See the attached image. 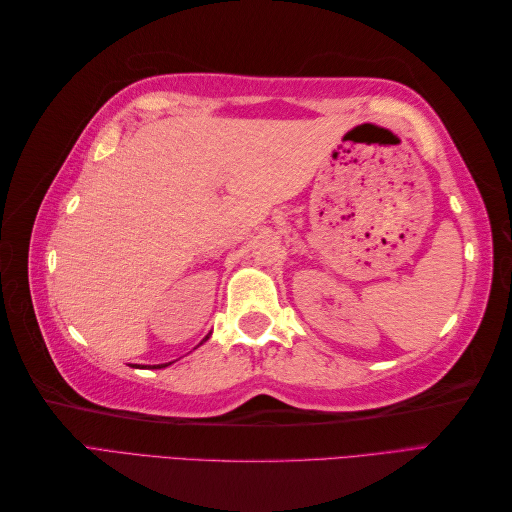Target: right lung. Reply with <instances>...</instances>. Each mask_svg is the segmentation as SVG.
<instances>
[{
	"label": "right lung",
	"instance_id": "add662e5",
	"mask_svg": "<svg viewBox=\"0 0 512 512\" xmlns=\"http://www.w3.org/2000/svg\"><path fill=\"white\" fill-rule=\"evenodd\" d=\"M207 339H209V335L203 339V342H207ZM203 342H200V344H203ZM170 363H162V365H153V367H156V369H162V367H168Z\"/></svg>",
	"mask_w": 512,
	"mask_h": 512
}]
</instances>
